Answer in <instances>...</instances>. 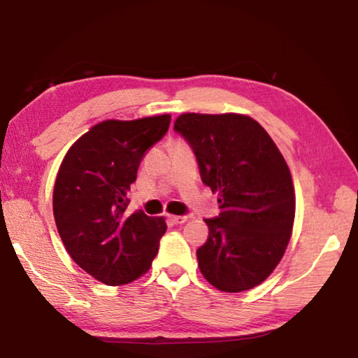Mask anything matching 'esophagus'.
Segmentation results:
<instances>
[{"label":"esophagus","mask_w":358,"mask_h":358,"mask_svg":"<svg viewBox=\"0 0 358 358\" xmlns=\"http://www.w3.org/2000/svg\"><path fill=\"white\" fill-rule=\"evenodd\" d=\"M169 220L173 223H176V224H180V223L187 222V217H185V215H171Z\"/></svg>","instance_id":"1"}]
</instances>
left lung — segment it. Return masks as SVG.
<instances>
[{
	"label": "left lung",
	"instance_id": "obj_1",
	"mask_svg": "<svg viewBox=\"0 0 358 358\" xmlns=\"http://www.w3.org/2000/svg\"><path fill=\"white\" fill-rule=\"evenodd\" d=\"M174 131L192 148L202 182L220 192V213L205 218L208 239L197 249L200 272L222 292L251 290L271 275L290 241V169L248 115L182 114Z\"/></svg>",
	"mask_w": 358,
	"mask_h": 358
}]
</instances>
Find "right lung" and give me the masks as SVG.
Returning <instances> with one entry per match:
<instances>
[{
  "mask_svg": "<svg viewBox=\"0 0 358 358\" xmlns=\"http://www.w3.org/2000/svg\"><path fill=\"white\" fill-rule=\"evenodd\" d=\"M171 115L106 120L68 153L53 189V217L68 254L106 285H125L148 271L166 233L164 218L127 215V190L140 161L169 129Z\"/></svg>",
  "mask_w": 358,
  "mask_h": 358,
  "instance_id": "right-lung-1",
  "label": "right lung"
}]
</instances>
